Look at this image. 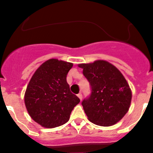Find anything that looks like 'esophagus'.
Instances as JSON below:
<instances>
[{"instance_id": "1", "label": "esophagus", "mask_w": 153, "mask_h": 153, "mask_svg": "<svg viewBox=\"0 0 153 153\" xmlns=\"http://www.w3.org/2000/svg\"><path fill=\"white\" fill-rule=\"evenodd\" d=\"M78 97L80 98V100H81H81H82V98H83L82 94H81V93H78Z\"/></svg>"}]
</instances>
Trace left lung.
Instances as JSON below:
<instances>
[{
    "instance_id": "obj_1",
    "label": "left lung",
    "mask_w": 153,
    "mask_h": 153,
    "mask_svg": "<svg viewBox=\"0 0 153 153\" xmlns=\"http://www.w3.org/2000/svg\"><path fill=\"white\" fill-rule=\"evenodd\" d=\"M91 94L81 104L93 124L109 126L116 124L129 110L132 92L121 72L106 61L81 64Z\"/></svg>"
}]
</instances>
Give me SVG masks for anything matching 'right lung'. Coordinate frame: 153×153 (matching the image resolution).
Here are the masks:
<instances>
[{
	"mask_svg": "<svg viewBox=\"0 0 153 153\" xmlns=\"http://www.w3.org/2000/svg\"><path fill=\"white\" fill-rule=\"evenodd\" d=\"M72 63L49 59L32 75L24 95L31 118L46 128L66 124L80 99L71 92L67 75Z\"/></svg>",
	"mask_w": 153,
	"mask_h": 153,
	"instance_id": "1",
	"label": "right lung"
}]
</instances>
